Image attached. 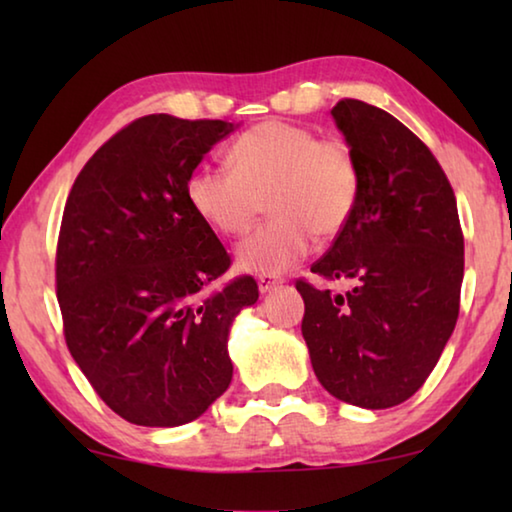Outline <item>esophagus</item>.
<instances>
[{"label": "esophagus", "mask_w": 512, "mask_h": 512, "mask_svg": "<svg viewBox=\"0 0 512 512\" xmlns=\"http://www.w3.org/2000/svg\"><path fill=\"white\" fill-rule=\"evenodd\" d=\"M257 284H259V291H262V293H271L273 289L280 287L282 280H280V277H273V275H259Z\"/></svg>", "instance_id": "esophagus-1"}]
</instances>
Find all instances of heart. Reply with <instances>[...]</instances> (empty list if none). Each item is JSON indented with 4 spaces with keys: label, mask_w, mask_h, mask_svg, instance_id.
<instances>
[{
    "label": "heart",
    "mask_w": 512,
    "mask_h": 512,
    "mask_svg": "<svg viewBox=\"0 0 512 512\" xmlns=\"http://www.w3.org/2000/svg\"><path fill=\"white\" fill-rule=\"evenodd\" d=\"M230 164H201L187 178L192 210L216 232L241 237L253 228L264 198L275 214L237 248L246 273L280 275L314 248L316 232L341 235L357 210L361 167L341 137L268 119L230 146Z\"/></svg>",
    "instance_id": "1"
}]
</instances>
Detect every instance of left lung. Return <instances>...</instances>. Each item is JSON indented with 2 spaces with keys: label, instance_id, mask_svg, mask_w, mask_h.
<instances>
[{
  "label": "left lung",
  "instance_id": "left-lung-1",
  "mask_svg": "<svg viewBox=\"0 0 512 512\" xmlns=\"http://www.w3.org/2000/svg\"><path fill=\"white\" fill-rule=\"evenodd\" d=\"M361 167L350 223L314 262L336 293L296 282L302 336L320 384L361 409H391L427 381L461 307L463 230L456 196L429 146L359 99L332 108Z\"/></svg>",
  "mask_w": 512,
  "mask_h": 512
}]
</instances>
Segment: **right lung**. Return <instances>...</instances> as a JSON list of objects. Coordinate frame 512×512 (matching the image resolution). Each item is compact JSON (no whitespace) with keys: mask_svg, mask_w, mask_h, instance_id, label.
I'll use <instances>...</instances> for the list:
<instances>
[{"mask_svg":"<svg viewBox=\"0 0 512 512\" xmlns=\"http://www.w3.org/2000/svg\"><path fill=\"white\" fill-rule=\"evenodd\" d=\"M235 131L221 119L146 115L121 128L74 180L56 248L67 348L94 391L140 427H178L232 379L228 334L259 298L230 268L187 198V178Z\"/></svg>","mask_w":512,"mask_h":512,"instance_id":"right-lung-1","label":"right lung"}]
</instances>
